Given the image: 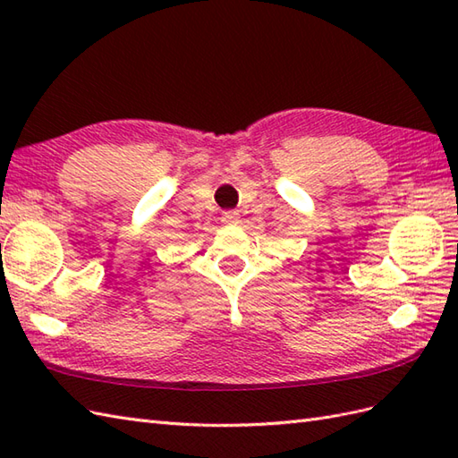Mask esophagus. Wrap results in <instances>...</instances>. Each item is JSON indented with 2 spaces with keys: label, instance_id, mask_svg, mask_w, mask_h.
I'll list each match as a JSON object with an SVG mask.
<instances>
[{
  "label": "esophagus",
  "instance_id": "obj_1",
  "mask_svg": "<svg viewBox=\"0 0 458 458\" xmlns=\"http://www.w3.org/2000/svg\"><path fill=\"white\" fill-rule=\"evenodd\" d=\"M222 222L224 224H238L240 222V214L236 210H228L222 214Z\"/></svg>",
  "mask_w": 458,
  "mask_h": 458
}]
</instances>
